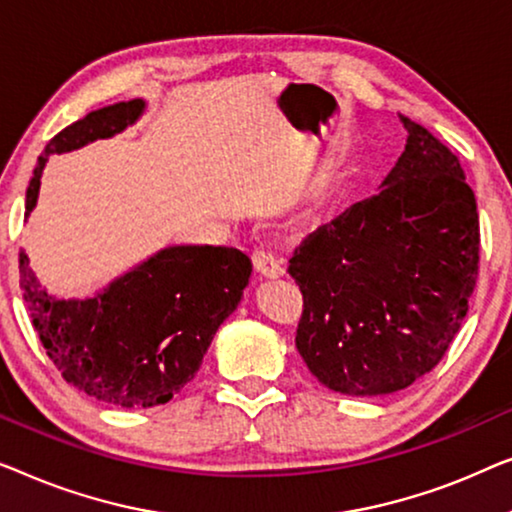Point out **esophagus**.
Wrapping results in <instances>:
<instances>
[{"label":"esophagus","instance_id":"obj_1","mask_svg":"<svg viewBox=\"0 0 512 512\" xmlns=\"http://www.w3.org/2000/svg\"><path fill=\"white\" fill-rule=\"evenodd\" d=\"M253 264H255V269L259 273H264V276H271V278L273 276H280V273L285 271L283 257H280L273 248H266V246L255 250V253H253Z\"/></svg>","mask_w":512,"mask_h":512}]
</instances>
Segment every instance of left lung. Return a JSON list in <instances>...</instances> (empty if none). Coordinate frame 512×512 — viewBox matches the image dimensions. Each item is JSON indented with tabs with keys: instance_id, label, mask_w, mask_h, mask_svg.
Wrapping results in <instances>:
<instances>
[{
	"instance_id": "obj_1",
	"label": "left lung",
	"mask_w": 512,
	"mask_h": 512,
	"mask_svg": "<svg viewBox=\"0 0 512 512\" xmlns=\"http://www.w3.org/2000/svg\"><path fill=\"white\" fill-rule=\"evenodd\" d=\"M406 150L378 192L304 236L287 273L304 294L297 350L338 394L378 397L441 362L469 311L480 227L462 164L399 115Z\"/></svg>"
}]
</instances>
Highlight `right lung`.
<instances>
[{
	"instance_id": "add662e5",
	"label": "right lung",
	"mask_w": 512,
	"mask_h": 512,
	"mask_svg": "<svg viewBox=\"0 0 512 512\" xmlns=\"http://www.w3.org/2000/svg\"><path fill=\"white\" fill-rule=\"evenodd\" d=\"M143 111V99L104 106L53 136L27 187V218L50 155L111 139ZM250 273L253 262L239 248L167 246L90 297L64 299L41 285L20 250V287L48 357L67 383L122 408L160 406L190 383Z\"/></svg>"
}]
</instances>
